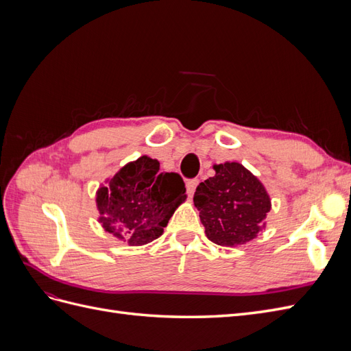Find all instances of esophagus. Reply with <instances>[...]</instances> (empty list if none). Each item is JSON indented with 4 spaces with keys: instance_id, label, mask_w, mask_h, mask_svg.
<instances>
[{
    "instance_id": "1",
    "label": "esophagus",
    "mask_w": 351,
    "mask_h": 351,
    "mask_svg": "<svg viewBox=\"0 0 351 351\" xmlns=\"http://www.w3.org/2000/svg\"><path fill=\"white\" fill-rule=\"evenodd\" d=\"M197 184H199V180H197V178H195V180H189V182L186 183V189H187V195H189L190 197H192V196H193V193H195V190H196Z\"/></svg>"
}]
</instances>
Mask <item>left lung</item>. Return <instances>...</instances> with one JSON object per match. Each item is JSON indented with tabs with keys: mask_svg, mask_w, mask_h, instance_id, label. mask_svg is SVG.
I'll use <instances>...</instances> for the list:
<instances>
[{
	"mask_svg": "<svg viewBox=\"0 0 351 351\" xmlns=\"http://www.w3.org/2000/svg\"><path fill=\"white\" fill-rule=\"evenodd\" d=\"M215 176L196 187L195 206L206 237L218 246L236 247L267 227L271 197L261 180L239 162L215 164Z\"/></svg>",
	"mask_w": 351,
	"mask_h": 351,
	"instance_id": "obj_1",
	"label": "left lung"
}]
</instances>
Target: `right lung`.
I'll return each mask as SVG.
<instances>
[{
	"label": "right lung",
	"mask_w": 351,
	"mask_h": 351,
	"mask_svg": "<svg viewBox=\"0 0 351 351\" xmlns=\"http://www.w3.org/2000/svg\"><path fill=\"white\" fill-rule=\"evenodd\" d=\"M97 192L102 228L130 246L162 236L174 210L186 200L183 178L159 171V162L141 156L125 164Z\"/></svg>",
	"instance_id": "obj_1"
}]
</instances>
